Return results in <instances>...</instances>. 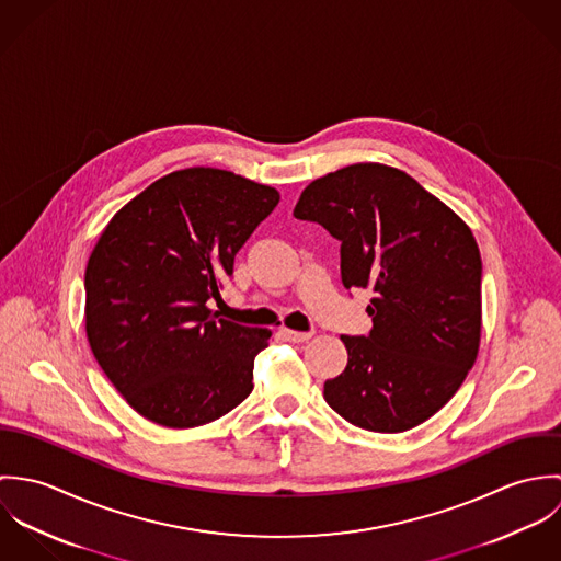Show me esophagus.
<instances>
[{"label":"esophagus","instance_id":"esophagus-1","mask_svg":"<svg viewBox=\"0 0 561 561\" xmlns=\"http://www.w3.org/2000/svg\"><path fill=\"white\" fill-rule=\"evenodd\" d=\"M280 336H283L285 341H291V343H307V341L311 339V332H296V330L283 328V330H280Z\"/></svg>","mask_w":561,"mask_h":561}]
</instances>
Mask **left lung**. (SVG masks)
<instances>
[{
	"instance_id": "8db88e82",
	"label": "left lung",
	"mask_w": 561,
	"mask_h": 561,
	"mask_svg": "<svg viewBox=\"0 0 561 561\" xmlns=\"http://www.w3.org/2000/svg\"><path fill=\"white\" fill-rule=\"evenodd\" d=\"M294 216L341 241V283L371 289L367 336L343 334L347 367L328 405L356 427L398 434L456 396L478 358L481 256L471 229L412 176L354 163L313 181Z\"/></svg>"
}]
</instances>
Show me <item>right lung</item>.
Masks as SVG:
<instances>
[{
	"label": "right lung",
	"mask_w": 561,
	"mask_h": 561,
	"mask_svg": "<svg viewBox=\"0 0 561 561\" xmlns=\"http://www.w3.org/2000/svg\"><path fill=\"white\" fill-rule=\"evenodd\" d=\"M274 187L218 168L151 183L105 227L85 267L90 350L127 403L174 430L205 425L252 391L267 328L220 320L236 254L274 211Z\"/></svg>",
	"instance_id": "obj_1"
}]
</instances>
